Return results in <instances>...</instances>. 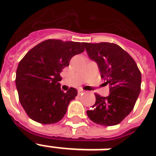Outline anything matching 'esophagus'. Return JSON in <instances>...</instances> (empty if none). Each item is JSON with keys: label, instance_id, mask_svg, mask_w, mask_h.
<instances>
[{"label": "esophagus", "instance_id": "34e87169", "mask_svg": "<svg viewBox=\"0 0 156 156\" xmlns=\"http://www.w3.org/2000/svg\"><path fill=\"white\" fill-rule=\"evenodd\" d=\"M85 93V91L81 90V89H80V90H78V94H84Z\"/></svg>", "mask_w": 156, "mask_h": 156}]
</instances>
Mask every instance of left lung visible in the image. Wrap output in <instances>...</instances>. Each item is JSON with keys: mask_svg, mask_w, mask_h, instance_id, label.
Wrapping results in <instances>:
<instances>
[{"mask_svg": "<svg viewBox=\"0 0 156 156\" xmlns=\"http://www.w3.org/2000/svg\"><path fill=\"white\" fill-rule=\"evenodd\" d=\"M95 62L101 78L109 84V95L95 94V104L87 110L94 123L108 127L121 122L133 109L140 91L141 74L136 63L121 47L110 43L83 44Z\"/></svg>", "mask_w": 156, "mask_h": 156, "instance_id": "left-lung-1", "label": "left lung"}]
</instances>
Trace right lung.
Wrapping results in <instances>:
<instances>
[{
    "mask_svg": "<svg viewBox=\"0 0 156 156\" xmlns=\"http://www.w3.org/2000/svg\"><path fill=\"white\" fill-rule=\"evenodd\" d=\"M83 44L48 39L29 50L20 62L16 78L19 99L32 120L52 124L62 119L77 90L71 88L64 93L61 90L60 73L71 57L84 51Z\"/></svg>",
    "mask_w": 156,
    "mask_h": 156,
    "instance_id": "obj_1",
    "label": "right lung"
}]
</instances>
